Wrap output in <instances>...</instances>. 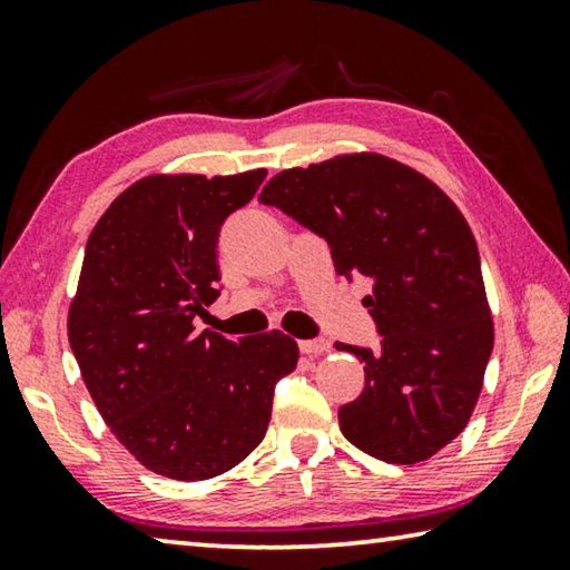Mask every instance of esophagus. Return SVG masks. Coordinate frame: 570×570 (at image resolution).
<instances>
[{"label":"esophagus","mask_w":570,"mask_h":570,"mask_svg":"<svg viewBox=\"0 0 570 570\" xmlns=\"http://www.w3.org/2000/svg\"><path fill=\"white\" fill-rule=\"evenodd\" d=\"M299 350L304 355H322V352L330 350V342L327 340H302L299 342Z\"/></svg>","instance_id":"esophagus-1"}]
</instances>
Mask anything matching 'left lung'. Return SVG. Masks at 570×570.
Masks as SVG:
<instances>
[{
    "label": "left lung",
    "mask_w": 570,
    "mask_h": 570,
    "mask_svg": "<svg viewBox=\"0 0 570 570\" xmlns=\"http://www.w3.org/2000/svg\"><path fill=\"white\" fill-rule=\"evenodd\" d=\"M327 240L340 276H370L363 304L381 347L337 342L365 363L340 429L365 454L415 464L466 426L494 345L480 250L464 215L421 171L342 155L268 179L258 197Z\"/></svg>",
    "instance_id": "1"
}]
</instances>
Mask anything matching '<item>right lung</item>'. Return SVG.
Masks as SVG:
<instances>
[{"label":"right lung","mask_w":570,"mask_h":570,"mask_svg":"<svg viewBox=\"0 0 570 570\" xmlns=\"http://www.w3.org/2000/svg\"><path fill=\"white\" fill-rule=\"evenodd\" d=\"M264 177L149 175L108 205L86 243L70 350L114 436L169 480L240 464L266 436L274 385L299 360L278 330L233 342L193 327L220 296L223 223Z\"/></svg>","instance_id":"right-lung-1"}]
</instances>
